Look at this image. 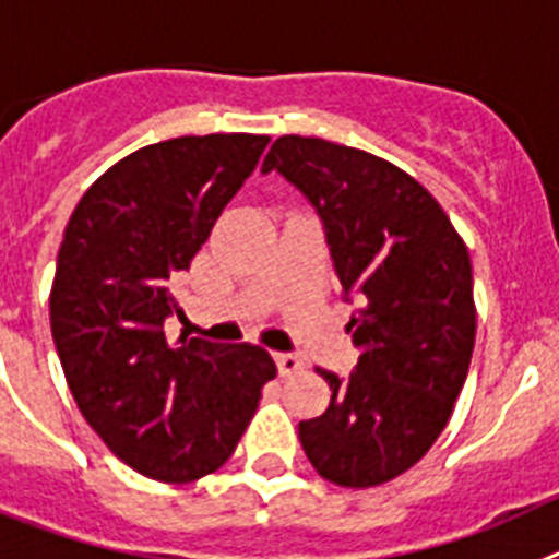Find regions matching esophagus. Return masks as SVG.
Instances as JSON below:
<instances>
[{"instance_id":"esophagus-1","label":"esophagus","mask_w":559,"mask_h":559,"mask_svg":"<svg viewBox=\"0 0 559 559\" xmlns=\"http://www.w3.org/2000/svg\"><path fill=\"white\" fill-rule=\"evenodd\" d=\"M273 359L275 365H278L281 376H292V373H298V370H304V359L295 354H275Z\"/></svg>"}]
</instances>
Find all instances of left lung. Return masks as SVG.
<instances>
[{
    "instance_id": "obj_1",
    "label": "left lung",
    "mask_w": 559,
    "mask_h": 559,
    "mask_svg": "<svg viewBox=\"0 0 559 559\" xmlns=\"http://www.w3.org/2000/svg\"><path fill=\"white\" fill-rule=\"evenodd\" d=\"M261 173L289 180L323 219L359 361L300 420L306 456L340 487H376L409 471L449 424L476 340L474 273L445 211L412 175L365 150L281 135Z\"/></svg>"
}]
</instances>
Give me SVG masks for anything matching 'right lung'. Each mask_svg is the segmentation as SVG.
Here are the masks:
<instances>
[{
	"label": "right lung",
	"instance_id": "right-lung-1",
	"mask_svg": "<svg viewBox=\"0 0 559 559\" xmlns=\"http://www.w3.org/2000/svg\"><path fill=\"white\" fill-rule=\"evenodd\" d=\"M270 135H180L135 150L80 198L58 250L49 323L78 409L124 465L194 481L234 454L275 361L259 345L169 342L175 284Z\"/></svg>",
	"mask_w": 559,
	"mask_h": 559
}]
</instances>
